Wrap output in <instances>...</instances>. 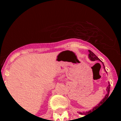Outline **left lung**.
Returning <instances> with one entry per match:
<instances>
[{"label": "left lung", "mask_w": 121, "mask_h": 121, "mask_svg": "<svg viewBox=\"0 0 121 121\" xmlns=\"http://www.w3.org/2000/svg\"><path fill=\"white\" fill-rule=\"evenodd\" d=\"M88 52H89V54H88V58L90 59V60L91 61H100V59L99 58H98V57L97 56H96V55H95L94 53H93V52H92V51H90V50H88ZM102 64H103L104 70H105V72H106V70H105V66H104V65L103 63H102ZM106 73H107V72H106ZM110 86H111V84H110V83H109V85L107 86V88H106V90H107V94H106V95H105V97L99 103V104H97V105H96L95 107H94V108H93L92 110H90V111H86V112H79L78 113H79L80 114L85 115V116H87V115L90 114V113H92V111H95V109H97V107H100V105H100V104H102V103H103V102L105 100V99H107V98L109 97V92H110V88H111ZM109 97H110V96H109Z\"/></svg>", "instance_id": "obj_1"}]
</instances>
